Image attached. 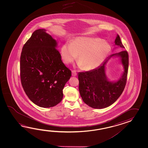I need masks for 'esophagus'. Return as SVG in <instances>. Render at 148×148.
<instances>
[{"instance_id":"obj_1","label":"esophagus","mask_w":148,"mask_h":148,"mask_svg":"<svg viewBox=\"0 0 148 148\" xmlns=\"http://www.w3.org/2000/svg\"><path fill=\"white\" fill-rule=\"evenodd\" d=\"M77 73L75 72V71H74V70H73L72 71V75H73V76H76L77 75Z\"/></svg>"}]
</instances>
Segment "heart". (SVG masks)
Segmentation results:
<instances>
[{
  "instance_id": "obj_1",
  "label": "heart",
  "mask_w": 148,
  "mask_h": 148,
  "mask_svg": "<svg viewBox=\"0 0 148 148\" xmlns=\"http://www.w3.org/2000/svg\"><path fill=\"white\" fill-rule=\"evenodd\" d=\"M110 50V44L99 38H79L71 44H63L61 54L64 63H71L78 56L79 66L86 70H90L97 68L104 62Z\"/></svg>"
}]
</instances>
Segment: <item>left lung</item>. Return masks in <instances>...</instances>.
Instances as JSON below:
<instances>
[{
    "label": "left lung",
    "mask_w": 148,
    "mask_h": 148,
    "mask_svg": "<svg viewBox=\"0 0 148 148\" xmlns=\"http://www.w3.org/2000/svg\"><path fill=\"white\" fill-rule=\"evenodd\" d=\"M115 43L119 47L125 48L120 36L117 35ZM121 58L125 71L123 75L115 83L108 81L105 74V64L114 55ZM105 61L102 65L90 71L79 73V90L82 100L89 106L101 109L110 106L122 94L125 87L129 68V54L126 51L113 54Z\"/></svg>",
    "instance_id": "obj_1"
}]
</instances>
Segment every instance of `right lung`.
I'll list each match as a JSON object with an SVG mask.
<instances>
[{"label":"right lung","mask_w":148,"mask_h":148,"mask_svg":"<svg viewBox=\"0 0 148 148\" xmlns=\"http://www.w3.org/2000/svg\"><path fill=\"white\" fill-rule=\"evenodd\" d=\"M57 42L44 29L35 31L23 47L21 84L29 99L38 106L53 107L63 98L71 71L61 60Z\"/></svg>","instance_id":"obj_1"}]
</instances>
